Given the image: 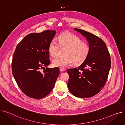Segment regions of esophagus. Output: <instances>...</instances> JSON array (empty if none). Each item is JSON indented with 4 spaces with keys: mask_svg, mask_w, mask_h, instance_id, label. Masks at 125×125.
<instances>
[{
    "mask_svg": "<svg viewBox=\"0 0 125 125\" xmlns=\"http://www.w3.org/2000/svg\"><path fill=\"white\" fill-rule=\"evenodd\" d=\"M60 71L63 72V71H64L65 70V69L63 68H60Z\"/></svg>",
    "mask_w": 125,
    "mask_h": 125,
    "instance_id": "obj_1",
    "label": "esophagus"
}]
</instances>
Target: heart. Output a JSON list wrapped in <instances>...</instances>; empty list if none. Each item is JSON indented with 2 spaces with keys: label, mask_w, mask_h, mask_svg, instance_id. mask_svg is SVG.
Instances as JSON below:
<instances>
[{
  "label": "heart",
  "mask_w": 125,
  "mask_h": 125,
  "mask_svg": "<svg viewBox=\"0 0 125 125\" xmlns=\"http://www.w3.org/2000/svg\"><path fill=\"white\" fill-rule=\"evenodd\" d=\"M58 40L59 45L54 39L50 42L48 47L50 54L52 57L56 56L60 48L59 46L66 49L64 52L65 56L56 57L52 60L54 66L64 68L73 63L75 65H79L86 60L90 50L87 42L82 41L80 38L69 32L59 35Z\"/></svg>",
  "instance_id": "1"
}]
</instances>
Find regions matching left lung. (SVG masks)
<instances>
[{"instance_id": "1", "label": "left lung", "mask_w": 125, "mask_h": 125, "mask_svg": "<svg viewBox=\"0 0 125 125\" xmlns=\"http://www.w3.org/2000/svg\"><path fill=\"white\" fill-rule=\"evenodd\" d=\"M87 39L90 53L87 58L77 68L68 69L67 87L70 92L79 98L95 96L104 87L111 67V59L105 43L100 38L77 28Z\"/></svg>"}]
</instances>
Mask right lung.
Here are the masks:
<instances>
[{
	"label": "right lung",
	"mask_w": 125,
	"mask_h": 125,
	"mask_svg": "<svg viewBox=\"0 0 125 125\" xmlns=\"http://www.w3.org/2000/svg\"><path fill=\"white\" fill-rule=\"evenodd\" d=\"M55 34V30H45L26 35L18 44L12 57V73L19 87L35 99L51 92L60 73L58 68H47L51 63L49 44Z\"/></svg>",
	"instance_id": "obj_1"
}]
</instances>
